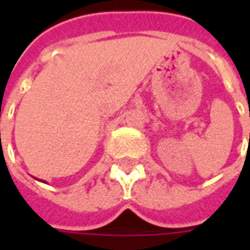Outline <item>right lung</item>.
Instances as JSON below:
<instances>
[{
  "instance_id": "obj_1",
  "label": "right lung",
  "mask_w": 250,
  "mask_h": 250,
  "mask_svg": "<svg viewBox=\"0 0 250 250\" xmlns=\"http://www.w3.org/2000/svg\"><path fill=\"white\" fill-rule=\"evenodd\" d=\"M40 181H41V179H40ZM41 182H44V181H41Z\"/></svg>"
}]
</instances>
